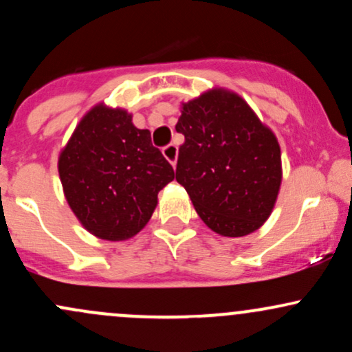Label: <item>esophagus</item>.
I'll list each match as a JSON object with an SVG mask.
<instances>
[{
  "label": "esophagus",
  "mask_w": 352,
  "mask_h": 352,
  "mask_svg": "<svg viewBox=\"0 0 352 352\" xmlns=\"http://www.w3.org/2000/svg\"><path fill=\"white\" fill-rule=\"evenodd\" d=\"M162 153H164L165 159H167L168 162H170L173 167H175V165H177V157H179V148H177V145L168 144L167 147H164Z\"/></svg>",
  "instance_id": "esophagus-1"
}]
</instances>
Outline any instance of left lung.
<instances>
[{
  "label": "left lung",
  "mask_w": 352,
  "mask_h": 352,
  "mask_svg": "<svg viewBox=\"0 0 352 352\" xmlns=\"http://www.w3.org/2000/svg\"><path fill=\"white\" fill-rule=\"evenodd\" d=\"M175 179L199 217L221 236H245L263 227L280 193L283 167L276 135L250 104L212 87L180 104Z\"/></svg>",
  "instance_id": "obj_1"
}]
</instances>
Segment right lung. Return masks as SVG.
Segmentation results:
<instances>
[{
	"label": "right lung",
	"mask_w": 352,
	"mask_h": 352,
	"mask_svg": "<svg viewBox=\"0 0 352 352\" xmlns=\"http://www.w3.org/2000/svg\"><path fill=\"white\" fill-rule=\"evenodd\" d=\"M58 172L79 223L107 241L131 240L151 220L172 165L122 107L99 102L80 117L60 148Z\"/></svg>",
	"instance_id": "1"
}]
</instances>
